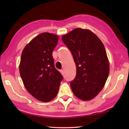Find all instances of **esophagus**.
Masks as SVG:
<instances>
[{"mask_svg": "<svg viewBox=\"0 0 129 129\" xmlns=\"http://www.w3.org/2000/svg\"><path fill=\"white\" fill-rule=\"evenodd\" d=\"M60 73H61L62 75H64V71H62V70H60Z\"/></svg>", "mask_w": 129, "mask_h": 129, "instance_id": "obj_1", "label": "esophagus"}]
</instances>
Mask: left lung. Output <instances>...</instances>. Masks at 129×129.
Returning a JSON list of instances; mask_svg holds the SVG:
<instances>
[{
	"mask_svg": "<svg viewBox=\"0 0 129 129\" xmlns=\"http://www.w3.org/2000/svg\"><path fill=\"white\" fill-rule=\"evenodd\" d=\"M72 54L76 76L71 82L75 96L83 101L96 97L105 86L110 67L104 45L89 29L76 28L62 36Z\"/></svg>",
	"mask_w": 129,
	"mask_h": 129,
	"instance_id": "left-lung-1",
	"label": "left lung"
}]
</instances>
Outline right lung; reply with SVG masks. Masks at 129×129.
Instances as JSON below:
<instances>
[{
  "label": "right lung",
  "instance_id": "1",
  "mask_svg": "<svg viewBox=\"0 0 129 129\" xmlns=\"http://www.w3.org/2000/svg\"><path fill=\"white\" fill-rule=\"evenodd\" d=\"M58 35L44 32L34 38L23 49L19 72L27 90L36 99L49 102L56 97L62 76L54 68L52 52Z\"/></svg>",
  "mask_w": 129,
  "mask_h": 129
}]
</instances>
